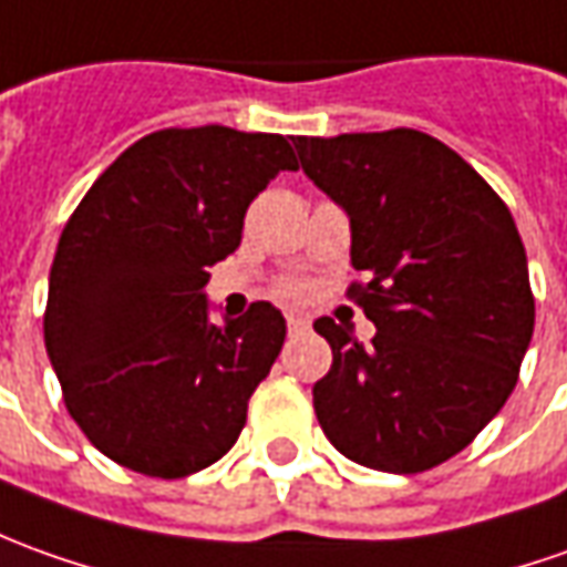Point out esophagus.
Here are the masks:
<instances>
[{
  "mask_svg": "<svg viewBox=\"0 0 567 567\" xmlns=\"http://www.w3.org/2000/svg\"><path fill=\"white\" fill-rule=\"evenodd\" d=\"M288 332H300V329H307V316L303 313H288Z\"/></svg>",
  "mask_w": 567,
  "mask_h": 567,
  "instance_id": "34e87169",
  "label": "esophagus"
}]
</instances>
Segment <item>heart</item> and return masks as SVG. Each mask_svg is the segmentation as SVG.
<instances>
[{
    "instance_id": "b5f03b06",
    "label": "heart",
    "mask_w": 567,
    "mask_h": 567,
    "mask_svg": "<svg viewBox=\"0 0 567 567\" xmlns=\"http://www.w3.org/2000/svg\"><path fill=\"white\" fill-rule=\"evenodd\" d=\"M295 291H298V288H295Z\"/></svg>"
}]
</instances>
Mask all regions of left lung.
<instances>
[{
    "label": "left lung",
    "mask_w": 567,
    "mask_h": 567,
    "mask_svg": "<svg viewBox=\"0 0 567 567\" xmlns=\"http://www.w3.org/2000/svg\"><path fill=\"white\" fill-rule=\"evenodd\" d=\"M303 173L350 219V298L372 344L319 316L332 369L316 419L338 453L415 475L472 444L509 400L534 334L527 257L509 207L419 130L300 136Z\"/></svg>",
    "instance_id": "left-lung-1"
}]
</instances>
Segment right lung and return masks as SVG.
Returning <instances> with one entry per match:
<instances>
[{
    "label": "right lung",
    "mask_w": 567,
    "mask_h": 567,
    "mask_svg": "<svg viewBox=\"0 0 567 567\" xmlns=\"http://www.w3.org/2000/svg\"><path fill=\"white\" fill-rule=\"evenodd\" d=\"M279 171L298 161L276 133L161 130L130 145L68 219L49 272L45 350L68 413L107 460L186 477L238 441L282 350L285 316L257 300L214 326L204 285Z\"/></svg>",
    "instance_id": "add662e5"
}]
</instances>
